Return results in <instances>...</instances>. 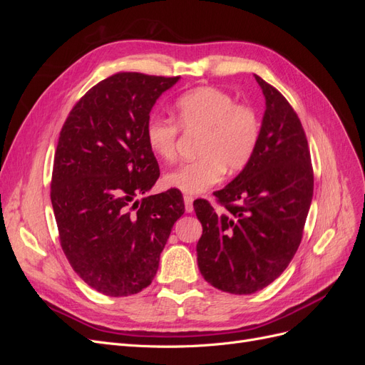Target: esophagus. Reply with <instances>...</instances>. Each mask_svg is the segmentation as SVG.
Returning <instances> with one entry per match:
<instances>
[{
  "mask_svg": "<svg viewBox=\"0 0 365 365\" xmlns=\"http://www.w3.org/2000/svg\"><path fill=\"white\" fill-rule=\"evenodd\" d=\"M184 205H185V212L192 213L193 212V197L189 196V195H185L184 196Z\"/></svg>",
  "mask_w": 365,
  "mask_h": 365,
  "instance_id": "34e87169",
  "label": "esophagus"
}]
</instances>
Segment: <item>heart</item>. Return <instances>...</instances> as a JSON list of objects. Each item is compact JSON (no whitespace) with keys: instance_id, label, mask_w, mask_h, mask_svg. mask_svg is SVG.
Segmentation results:
<instances>
[{"instance_id":"b5f03b06","label":"heart","mask_w":365,"mask_h":365,"mask_svg":"<svg viewBox=\"0 0 365 365\" xmlns=\"http://www.w3.org/2000/svg\"><path fill=\"white\" fill-rule=\"evenodd\" d=\"M175 119L152 117L145 128L149 150L163 161L176 155L180 129L201 132L200 157L164 175V184L184 193H202L222 180L225 169H244L256 152L260 118L256 109L236 103L235 97L213 86H200L181 94L173 105Z\"/></svg>"}]
</instances>
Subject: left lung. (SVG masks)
<instances>
[{
	"label": "left lung",
	"instance_id": "8db88e82",
	"mask_svg": "<svg viewBox=\"0 0 365 365\" xmlns=\"http://www.w3.org/2000/svg\"><path fill=\"white\" fill-rule=\"evenodd\" d=\"M267 109L256 152L236 178L217 190L222 213L193 202L202 224L197 267L215 288L254 294L288 268L303 237L314 195V169L302 121L283 94L256 76Z\"/></svg>",
	"mask_w": 365,
	"mask_h": 365
}]
</instances>
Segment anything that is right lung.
<instances>
[{"mask_svg": "<svg viewBox=\"0 0 365 365\" xmlns=\"http://www.w3.org/2000/svg\"><path fill=\"white\" fill-rule=\"evenodd\" d=\"M180 76L117 73L94 85L62 126L51 175L61 247L77 275L109 297L148 288L173 224L180 190L145 195L160 178L145 128Z\"/></svg>", "mask_w": 365, "mask_h": 365, "instance_id": "obj_1", "label": "right lung"}]
</instances>
